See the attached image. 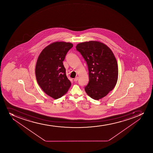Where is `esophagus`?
<instances>
[{"label": "esophagus", "instance_id": "obj_1", "mask_svg": "<svg viewBox=\"0 0 153 153\" xmlns=\"http://www.w3.org/2000/svg\"><path fill=\"white\" fill-rule=\"evenodd\" d=\"M79 79V77H76L74 79V81L75 82H77V81Z\"/></svg>", "mask_w": 153, "mask_h": 153}]
</instances>
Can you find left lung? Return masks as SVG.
I'll return each instance as SVG.
<instances>
[{
	"label": "left lung",
	"mask_w": 153,
	"mask_h": 153,
	"mask_svg": "<svg viewBox=\"0 0 153 153\" xmlns=\"http://www.w3.org/2000/svg\"><path fill=\"white\" fill-rule=\"evenodd\" d=\"M76 48L88 66L89 81L85 92L91 98L99 100L116 84L118 68L116 58L107 46L98 41L80 43Z\"/></svg>",
	"instance_id": "obj_1"
}]
</instances>
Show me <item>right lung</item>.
Wrapping results in <instances>:
<instances>
[{
	"mask_svg": "<svg viewBox=\"0 0 153 153\" xmlns=\"http://www.w3.org/2000/svg\"><path fill=\"white\" fill-rule=\"evenodd\" d=\"M71 43L56 42L47 46L38 56L35 75L38 85L46 94L57 99L65 95L71 86L63 61Z\"/></svg>",
	"mask_w": 153,
	"mask_h": 153,
	"instance_id": "obj_1",
	"label": "right lung"
}]
</instances>
